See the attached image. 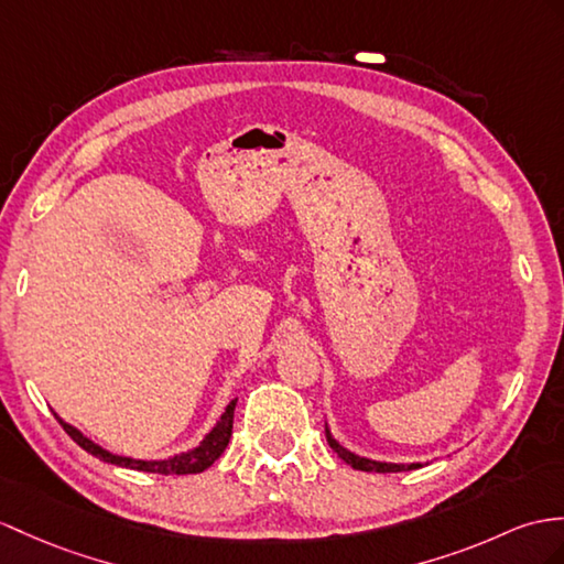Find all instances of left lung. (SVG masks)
<instances>
[{
	"instance_id": "8db88e82",
	"label": "left lung",
	"mask_w": 564,
	"mask_h": 564,
	"mask_svg": "<svg viewBox=\"0 0 564 564\" xmlns=\"http://www.w3.org/2000/svg\"><path fill=\"white\" fill-rule=\"evenodd\" d=\"M325 437H327V445L337 452V457L345 459V462L351 466V469L376 471V474H394V471H414V469H421V466H423L421 462H414V464H397V462H378V459H368V457L356 455V452L347 449L339 441H335V435H333V431H329L327 421H325Z\"/></svg>"
}]
</instances>
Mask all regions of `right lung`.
<instances>
[{"mask_svg":"<svg viewBox=\"0 0 564 564\" xmlns=\"http://www.w3.org/2000/svg\"><path fill=\"white\" fill-rule=\"evenodd\" d=\"M235 409H237V397L227 404V409L223 411V416L215 421L213 429L203 435V441L196 447H191L186 452H178V455L164 457V459H133V457H127V455H115V452H109L102 445L90 441V437L80 433L76 425L66 423L57 414H54V416H57V421L62 423V429L68 435H72V441L78 447H84L86 452H90V455L98 457L100 462L121 466V469H133V471H148V474H162V476H170V474L182 476V474H200V471H205V469H208V466H213V462L219 455H223L225 447L229 445V437H231Z\"/></svg>","mask_w":564,"mask_h":564,"instance_id":"right-lung-1","label":"right lung"}]
</instances>
